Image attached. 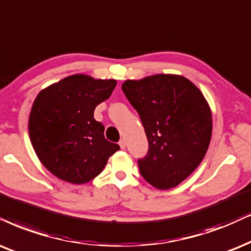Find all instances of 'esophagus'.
Wrapping results in <instances>:
<instances>
[{"instance_id": "obj_1", "label": "esophagus", "mask_w": 251, "mask_h": 251, "mask_svg": "<svg viewBox=\"0 0 251 251\" xmlns=\"http://www.w3.org/2000/svg\"><path fill=\"white\" fill-rule=\"evenodd\" d=\"M119 146H120V148H122V149H125V148H126V142H125V140H120V141H119Z\"/></svg>"}]
</instances>
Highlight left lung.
Here are the masks:
<instances>
[{
  "label": "left lung",
  "mask_w": 251,
  "mask_h": 251,
  "mask_svg": "<svg viewBox=\"0 0 251 251\" xmlns=\"http://www.w3.org/2000/svg\"><path fill=\"white\" fill-rule=\"evenodd\" d=\"M147 135V156L139 170L158 190L175 188L205 157L212 138V112L199 88L176 74H156L122 84Z\"/></svg>",
  "instance_id": "8db88e82"
}]
</instances>
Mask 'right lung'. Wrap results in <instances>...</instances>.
I'll use <instances>...</instances> for the list:
<instances>
[{
	"instance_id": "obj_1",
	"label": "right lung",
	"mask_w": 251,
	"mask_h": 251,
	"mask_svg": "<svg viewBox=\"0 0 251 251\" xmlns=\"http://www.w3.org/2000/svg\"><path fill=\"white\" fill-rule=\"evenodd\" d=\"M116 84L113 78L74 74L37 95L28 135L40 162L55 177L72 184L90 182L119 149L94 118L95 107L111 96Z\"/></svg>"
}]
</instances>
